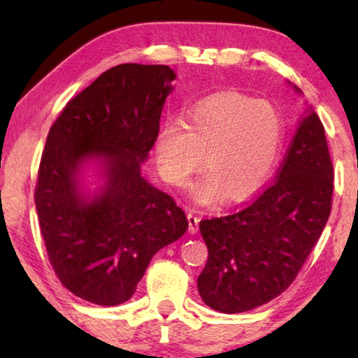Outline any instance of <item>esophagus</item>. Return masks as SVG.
Listing matches in <instances>:
<instances>
[{
    "label": "esophagus",
    "mask_w": 358,
    "mask_h": 358,
    "mask_svg": "<svg viewBox=\"0 0 358 358\" xmlns=\"http://www.w3.org/2000/svg\"><path fill=\"white\" fill-rule=\"evenodd\" d=\"M199 217L196 216V215H192V213H187V222H189V232L191 234H197V230H199Z\"/></svg>",
    "instance_id": "obj_1"
}]
</instances>
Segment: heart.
<instances>
[{"label":"heart","mask_w":358,"mask_h":358,"mask_svg":"<svg viewBox=\"0 0 358 358\" xmlns=\"http://www.w3.org/2000/svg\"><path fill=\"white\" fill-rule=\"evenodd\" d=\"M284 141L281 113L265 101L221 93L187 110L183 124L167 121L155 141L161 177L183 187L202 166L208 172L191 187V199L210 207L252 197L268 181ZM204 157L202 158L201 156Z\"/></svg>","instance_id":"obj_1"}]
</instances>
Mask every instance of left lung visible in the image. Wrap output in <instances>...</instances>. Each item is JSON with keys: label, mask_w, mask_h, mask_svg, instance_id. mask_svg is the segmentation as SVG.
<instances>
[{"label": "left lung", "mask_w": 358, "mask_h": 358, "mask_svg": "<svg viewBox=\"0 0 358 358\" xmlns=\"http://www.w3.org/2000/svg\"><path fill=\"white\" fill-rule=\"evenodd\" d=\"M331 194L325 131L308 107L275 183L238 213L199 224L208 248L197 278L205 305L226 314L245 313L282 294L329 221Z\"/></svg>", "instance_id": "obj_1"}]
</instances>
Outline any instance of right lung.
Returning <instances> with one entry per match:
<instances>
[{
    "mask_svg": "<svg viewBox=\"0 0 358 358\" xmlns=\"http://www.w3.org/2000/svg\"><path fill=\"white\" fill-rule=\"evenodd\" d=\"M175 78L164 64L115 66L48 131L34 192L41 232L63 286L94 305L129 300L155 254L187 229L142 173Z\"/></svg>",
    "mask_w": 358,
    "mask_h": 358,
    "instance_id": "right-lung-1",
    "label": "right lung"
}]
</instances>
